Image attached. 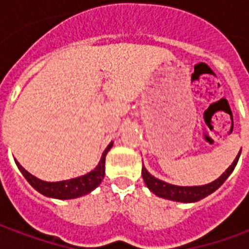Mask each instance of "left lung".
Listing matches in <instances>:
<instances>
[{
  "instance_id": "obj_1",
  "label": "left lung",
  "mask_w": 249,
  "mask_h": 249,
  "mask_svg": "<svg viewBox=\"0 0 249 249\" xmlns=\"http://www.w3.org/2000/svg\"><path fill=\"white\" fill-rule=\"evenodd\" d=\"M240 152L236 156L233 162L225 169V172L220 178H216L212 183L204 184V185L181 187V185H173V184L165 183V181H162L160 178H156L155 176H152L151 173L146 171L145 167H142L141 175H142V178L145 181L146 187L149 188V191L155 193L159 197L172 200V201H178V203H196L198 200L207 197L211 193H213L217 188L223 185V183H224L227 178H230V175L233 172L236 164L239 161Z\"/></svg>"
}]
</instances>
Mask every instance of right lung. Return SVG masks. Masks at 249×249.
<instances>
[{"mask_svg":"<svg viewBox=\"0 0 249 249\" xmlns=\"http://www.w3.org/2000/svg\"><path fill=\"white\" fill-rule=\"evenodd\" d=\"M112 146H113V141L103 152L97 167L93 171H90L87 175L78 176V178L62 180V181H44V180L36 178L32 173L28 172L17 160H16V164H17L21 173L24 175V178L28 180V183L35 188L36 191H38L41 195L52 198L71 200V198L81 197L84 195L90 193L93 189H96L101 184L104 176H105V157H107V153L110 151Z\"/></svg>","mask_w":249,"mask_h":249,"instance_id":"obj_1","label":"right lung"}]
</instances>
